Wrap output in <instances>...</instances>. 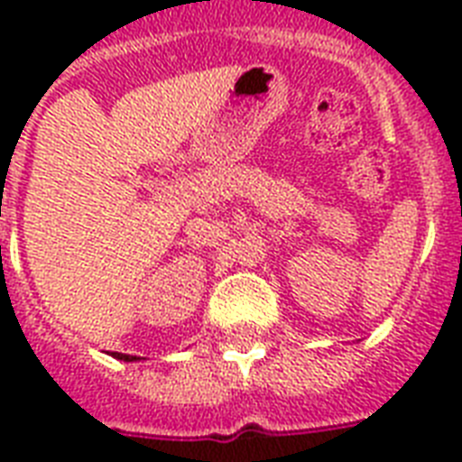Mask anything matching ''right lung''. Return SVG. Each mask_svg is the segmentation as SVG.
I'll return each instance as SVG.
<instances>
[{
	"label": "right lung",
	"mask_w": 462,
	"mask_h": 462,
	"mask_svg": "<svg viewBox=\"0 0 462 462\" xmlns=\"http://www.w3.org/2000/svg\"><path fill=\"white\" fill-rule=\"evenodd\" d=\"M112 357L125 359V362H134V359H139V357H134V355H122V352H112Z\"/></svg>",
	"instance_id": "add662e5"
}]
</instances>
